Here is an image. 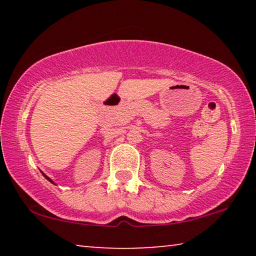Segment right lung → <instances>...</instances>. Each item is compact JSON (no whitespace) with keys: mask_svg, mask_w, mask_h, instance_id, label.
<instances>
[{"mask_svg":"<svg viewBox=\"0 0 256 256\" xmlns=\"http://www.w3.org/2000/svg\"><path fill=\"white\" fill-rule=\"evenodd\" d=\"M42 175H44V176H45V177H46V178H47V180H50V182H52V180H50V178H48V177H47V176H46V175H45V174H42ZM52 183H53V182H52Z\"/></svg>","mask_w":256,"mask_h":256,"instance_id":"1","label":"right lung"}]
</instances>
